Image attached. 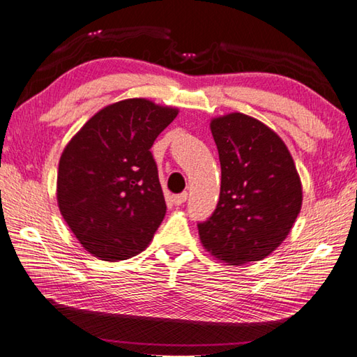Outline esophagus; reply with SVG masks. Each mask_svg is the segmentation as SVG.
Wrapping results in <instances>:
<instances>
[{"instance_id":"34e87169","label":"esophagus","mask_w":357,"mask_h":357,"mask_svg":"<svg viewBox=\"0 0 357 357\" xmlns=\"http://www.w3.org/2000/svg\"><path fill=\"white\" fill-rule=\"evenodd\" d=\"M187 198H188V193H187V192L181 193V195H176V196H173L174 206H183V204L187 201Z\"/></svg>"}]
</instances>
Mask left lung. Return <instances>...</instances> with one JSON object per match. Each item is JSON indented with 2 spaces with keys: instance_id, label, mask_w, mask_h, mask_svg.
<instances>
[{
  "instance_id": "left-lung-1",
  "label": "left lung",
  "mask_w": 357,
  "mask_h": 357,
  "mask_svg": "<svg viewBox=\"0 0 357 357\" xmlns=\"http://www.w3.org/2000/svg\"><path fill=\"white\" fill-rule=\"evenodd\" d=\"M221 162L216 210L198 225L204 248L229 265L262 261L282 244L302 207V184L279 135L234 112L210 121Z\"/></svg>"
}]
</instances>
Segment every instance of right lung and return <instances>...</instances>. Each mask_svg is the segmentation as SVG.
I'll return each mask as SVG.
<instances>
[{
    "mask_svg": "<svg viewBox=\"0 0 357 357\" xmlns=\"http://www.w3.org/2000/svg\"><path fill=\"white\" fill-rule=\"evenodd\" d=\"M176 107L146 98L105 105L79 128L58 165V207L87 252L124 261L146 250L165 216L151 155Z\"/></svg>",
    "mask_w": 357,
    "mask_h": 357,
    "instance_id": "add662e5",
    "label": "right lung"
}]
</instances>
